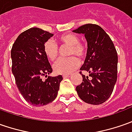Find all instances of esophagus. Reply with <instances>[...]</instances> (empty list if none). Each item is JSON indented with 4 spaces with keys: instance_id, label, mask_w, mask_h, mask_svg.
Here are the masks:
<instances>
[{
    "instance_id": "34e87169",
    "label": "esophagus",
    "mask_w": 132,
    "mask_h": 132,
    "mask_svg": "<svg viewBox=\"0 0 132 132\" xmlns=\"http://www.w3.org/2000/svg\"><path fill=\"white\" fill-rule=\"evenodd\" d=\"M71 75H63V77L64 78V79H66V78H69V77H70Z\"/></svg>"
}]
</instances>
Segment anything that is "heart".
<instances>
[{
	"label": "heart",
	"mask_w": 132,
	"mask_h": 132,
	"mask_svg": "<svg viewBox=\"0 0 132 132\" xmlns=\"http://www.w3.org/2000/svg\"><path fill=\"white\" fill-rule=\"evenodd\" d=\"M58 42L63 45L69 46L68 55L71 57L58 60L53 66L57 74L68 75L75 71L80 66V60L84 59L87 54V47L84 43L79 42V38L75 34H63L59 36ZM44 51L46 56L51 61H55L58 56V47L52 40H48L44 44Z\"/></svg>",
	"instance_id": "b5f03b06"
}]
</instances>
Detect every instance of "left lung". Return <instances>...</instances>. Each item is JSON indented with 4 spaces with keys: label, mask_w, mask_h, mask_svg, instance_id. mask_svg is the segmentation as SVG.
Instances as JSON below:
<instances>
[{
    "label": "left lung",
    "mask_w": 132,
    "mask_h": 132,
    "mask_svg": "<svg viewBox=\"0 0 132 132\" xmlns=\"http://www.w3.org/2000/svg\"><path fill=\"white\" fill-rule=\"evenodd\" d=\"M83 34L88 42L87 55L80 68L82 83L76 87L80 98L90 104H101L111 96L117 80L118 55L109 35L99 25L85 24L74 30ZM89 72L85 77L81 71Z\"/></svg>",
    "instance_id": "obj_1"
}]
</instances>
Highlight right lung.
I'll list each match as a JSON object with an SVG mask.
<instances>
[{
    "instance_id": "add662e5",
    "label": "right lung",
    "mask_w": 132,
    "mask_h": 132,
    "mask_svg": "<svg viewBox=\"0 0 132 132\" xmlns=\"http://www.w3.org/2000/svg\"><path fill=\"white\" fill-rule=\"evenodd\" d=\"M53 34L38 28L22 32L17 37L11 51L12 71L16 87L22 96L34 106H43L57 97L61 75L42 76L52 73V69L46 56L44 47Z\"/></svg>"
}]
</instances>
